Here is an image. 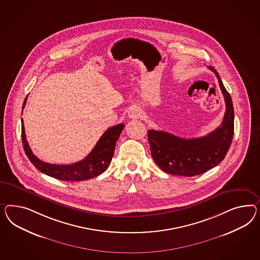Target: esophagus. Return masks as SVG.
Instances as JSON below:
<instances>
[{
    "label": "esophagus",
    "mask_w": 260,
    "mask_h": 260,
    "mask_svg": "<svg viewBox=\"0 0 260 260\" xmlns=\"http://www.w3.org/2000/svg\"><path fill=\"white\" fill-rule=\"evenodd\" d=\"M128 117L132 119H137L141 116V110L138 107H132L128 110Z\"/></svg>",
    "instance_id": "esophagus-1"
}]
</instances>
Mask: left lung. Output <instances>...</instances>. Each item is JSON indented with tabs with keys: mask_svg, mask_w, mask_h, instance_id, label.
<instances>
[{
	"mask_svg": "<svg viewBox=\"0 0 260 260\" xmlns=\"http://www.w3.org/2000/svg\"><path fill=\"white\" fill-rule=\"evenodd\" d=\"M218 78L224 96V117L214 132L192 139H184L173 134L149 129L148 143L156 165L172 175H200L217 167L227 154L234 135V107L231 96L225 89L218 72L208 66Z\"/></svg>",
	"mask_w": 260,
	"mask_h": 260,
	"instance_id": "8db88e82",
	"label": "left lung"
}]
</instances>
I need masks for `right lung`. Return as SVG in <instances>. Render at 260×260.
<instances>
[{
    "instance_id": "obj_1",
    "label": "right lung",
    "mask_w": 260,
    "mask_h": 260,
    "mask_svg": "<svg viewBox=\"0 0 260 260\" xmlns=\"http://www.w3.org/2000/svg\"><path fill=\"white\" fill-rule=\"evenodd\" d=\"M26 99L27 98L24 99L22 109L25 106ZM21 124V140L23 149L30 161L42 173L66 182L85 181L103 173L112 161L116 141L118 140L120 134L125 126L124 124H118L109 127L100 137L91 152L83 160L71 165H54L42 161L33 154L25 137L22 119Z\"/></svg>"
}]
</instances>
